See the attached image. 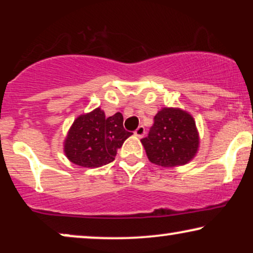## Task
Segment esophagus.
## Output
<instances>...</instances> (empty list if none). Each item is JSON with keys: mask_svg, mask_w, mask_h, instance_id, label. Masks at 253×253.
<instances>
[{"mask_svg": "<svg viewBox=\"0 0 253 253\" xmlns=\"http://www.w3.org/2000/svg\"><path fill=\"white\" fill-rule=\"evenodd\" d=\"M134 134L138 136V138H141V136L145 134V128H144V127L143 126H139L138 128L134 130Z\"/></svg>", "mask_w": 253, "mask_h": 253, "instance_id": "34e87169", "label": "esophagus"}]
</instances>
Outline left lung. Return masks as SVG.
I'll return each instance as SVG.
<instances>
[{
  "label": "left lung",
  "instance_id": "1",
  "mask_svg": "<svg viewBox=\"0 0 253 253\" xmlns=\"http://www.w3.org/2000/svg\"><path fill=\"white\" fill-rule=\"evenodd\" d=\"M151 163L164 168L189 163L199 151L200 136L194 118L181 108L164 107L155 117L149 135L141 139Z\"/></svg>",
  "mask_w": 253,
  "mask_h": 253
}]
</instances>
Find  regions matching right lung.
<instances>
[{"label": "right lung", "mask_w": 253, "mask_h": 253, "mask_svg": "<svg viewBox=\"0 0 253 253\" xmlns=\"http://www.w3.org/2000/svg\"><path fill=\"white\" fill-rule=\"evenodd\" d=\"M129 135L132 133L124 128L121 113L107 118L98 107L75 119L64 140V153L71 163L82 168H100L114 161L118 149Z\"/></svg>", "instance_id": "obj_1"}]
</instances>
